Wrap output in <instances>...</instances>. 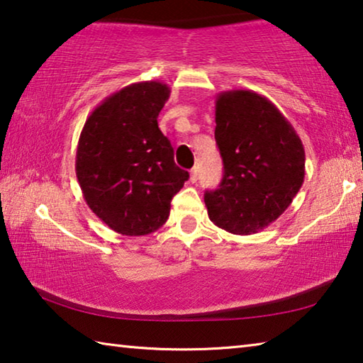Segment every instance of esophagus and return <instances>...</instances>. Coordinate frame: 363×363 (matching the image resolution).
<instances>
[{
	"mask_svg": "<svg viewBox=\"0 0 363 363\" xmlns=\"http://www.w3.org/2000/svg\"><path fill=\"white\" fill-rule=\"evenodd\" d=\"M196 174H199V171H196V168L190 169V182H196Z\"/></svg>",
	"mask_w": 363,
	"mask_h": 363,
	"instance_id": "34e87169",
	"label": "esophagus"
}]
</instances>
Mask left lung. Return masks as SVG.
I'll return each mask as SVG.
<instances>
[{
    "label": "left lung",
    "mask_w": 363,
    "mask_h": 363,
    "mask_svg": "<svg viewBox=\"0 0 363 363\" xmlns=\"http://www.w3.org/2000/svg\"><path fill=\"white\" fill-rule=\"evenodd\" d=\"M214 139L224 176L219 189L205 194L208 216L237 235L266 229L304 182L306 153L296 131L267 97L232 89L216 97Z\"/></svg>",
    "instance_id": "obj_1"
}]
</instances>
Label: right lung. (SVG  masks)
Returning <instances> with one entry per match:
<instances>
[{
  "mask_svg": "<svg viewBox=\"0 0 363 363\" xmlns=\"http://www.w3.org/2000/svg\"><path fill=\"white\" fill-rule=\"evenodd\" d=\"M169 93L160 82L128 84L91 112L79 134L75 171L84 201L121 235L158 230L189 179L157 121Z\"/></svg>",
  "mask_w": 363,
  "mask_h": 363,
  "instance_id": "1",
  "label": "right lung"
}]
</instances>
